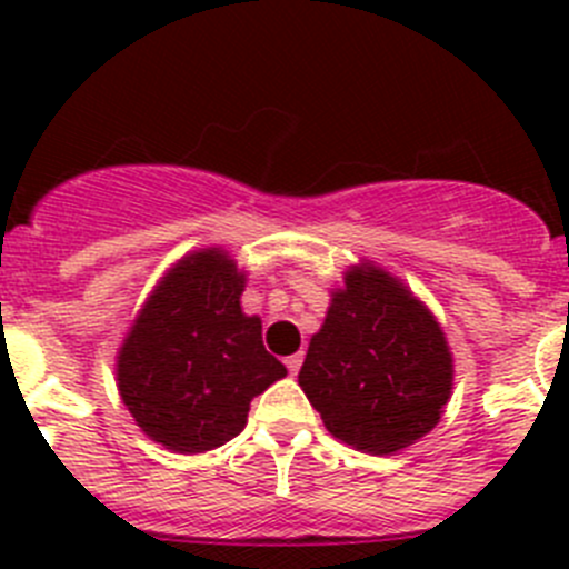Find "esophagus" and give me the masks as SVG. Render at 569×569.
Segmentation results:
<instances>
[{
	"mask_svg": "<svg viewBox=\"0 0 569 569\" xmlns=\"http://www.w3.org/2000/svg\"><path fill=\"white\" fill-rule=\"evenodd\" d=\"M301 361H305V356H301V353H293V356H288V359H284V365H288L290 373H299Z\"/></svg>",
	"mask_w": 569,
	"mask_h": 569,
	"instance_id": "obj_1",
	"label": "esophagus"
}]
</instances>
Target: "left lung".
I'll return each mask as SVG.
<instances>
[{
    "label": "left lung",
    "instance_id": "left-lung-1",
    "mask_svg": "<svg viewBox=\"0 0 569 569\" xmlns=\"http://www.w3.org/2000/svg\"><path fill=\"white\" fill-rule=\"evenodd\" d=\"M299 385L330 436L387 456L439 425L453 393V353L436 316L396 276L361 261L333 290Z\"/></svg>",
    "mask_w": 569,
    "mask_h": 569
}]
</instances>
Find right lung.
I'll return each mask as SVG.
<instances>
[{"label":"right lung","instance_id":"obj_1","mask_svg":"<svg viewBox=\"0 0 569 569\" xmlns=\"http://www.w3.org/2000/svg\"><path fill=\"white\" fill-rule=\"evenodd\" d=\"M244 273L222 248L179 259L142 305L116 356L119 396L142 433L173 453L239 436L250 401L288 370L241 313Z\"/></svg>","mask_w":569,"mask_h":569}]
</instances>
